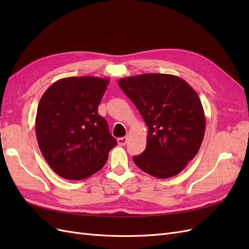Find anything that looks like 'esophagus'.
<instances>
[{"label":"esophagus","instance_id":"obj_1","mask_svg":"<svg viewBox=\"0 0 249 249\" xmlns=\"http://www.w3.org/2000/svg\"><path fill=\"white\" fill-rule=\"evenodd\" d=\"M117 142H118L119 145H125L126 142H127V137L125 136V137L118 138V139H117Z\"/></svg>","mask_w":249,"mask_h":249}]
</instances>
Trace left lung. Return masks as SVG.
<instances>
[{"label":"left lung","mask_w":249,"mask_h":249,"mask_svg":"<svg viewBox=\"0 0 249 249\" xmlns=\"http://www.w3.org/2000/svg\"><path fill=\"white\" fill-rule=\"evenodd\" d=\"M119 87L134 103L147 126L146 148L133 160L159 178L177 176L196 156L206 117L196 91L182 78L143 73L123 78Z\"/></svg>","instance_id":"1"}]
</instances>
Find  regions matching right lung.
Listing matches in <instances>:
<instances>
[{
	"instance_id": "add662e5",
	"label": "right lung",
	"mask_w": 249,
	"mask_h": 249,
	"mask_svg": "<svg viewBox=\"0 0 249 249\" xmlns=\"http://www.w3.org/2000/svg\"><path fill=\"white\" fill-rule=\"evenodd\" d=\"M108 78L69 77L47 89L37 108L36 138L59 177L79 180L103 168L117 141L97 108Z\"/></svg>"
}]
</instances>
